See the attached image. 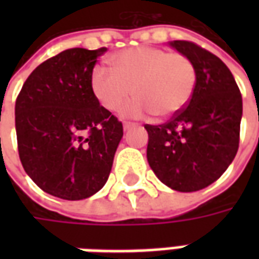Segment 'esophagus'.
I'll return each mask as SVG.
<instances>
[{
	"mask_svg": "<svg viewBox=\"0 0 259 259\" xmlns=\"http://www.w3.org/2000/svg\"><path fill=\"white\" fill-rule=\"evenodd\" d=\"M133 126H136L135 122H123V129L124 130L130 129V127H133Z\"/></svg>",
	"mask_w": 259,
	"mask_h": 259,
	"instance_id": "obj_1",
	"label": "esophagus"
}]
</instances>
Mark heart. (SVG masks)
<instances>
[{
	"instance_id": "1",
	"label": "heart",
	"mask_w": 259,
	"mask_h": 259,
	"mask_svg": "<svg viewBox=\"0 0 259 259\" xmlns=\"http://www.w3.org/2000/svg\"><path fill=\"white\" fill-rule=\"evenodd\" d=\"M112 68L97 65L91 70L90 87L108 111H119L133 94L137 98L122 109L127 116L155 113L170 118L183 111L193 97L197 70L187 55L163 48H127L111 57Z\"/></svg>"
}]
</instances>
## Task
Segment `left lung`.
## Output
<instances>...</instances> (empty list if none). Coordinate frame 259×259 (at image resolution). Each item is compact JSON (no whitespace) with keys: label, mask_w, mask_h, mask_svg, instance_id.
I'll list each match as a JSON object with an SVG mask.
<instances>
[{"label":"left lung","mask_w":259,"mask_h":259,"mask_svg":"<svg viewBox=\"0 0 259 259\" xmlns=\"http://www.w3.org/2000/svg\"><path fill=\"white\" fill-rule=\"evenodd\" d=\"M170 47L193 61L197 84L183 111L166 123L144 124L147 159L163 185L190 193L219 179L236 157L243 100L233 74L217 55L185 40L170 41Z\"/></svg>","instance_id":"8db88e82"}]
</instances>
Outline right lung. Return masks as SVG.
Returning a JSON list of instances; mask_svg holds the SVG:
<instances>
[{
	"instance_id": "right-lung-1",
	"label": "right lung",
	"mask_w": 259,
	"mask_h": 259,
	"mask_svg": "<svg viewBox=\"0 0 259 259\" xmlns=\"http://www.w3.org/2000/svg\"><path fill=\"white\" fill-rule=\"evenodd\" d=\"M105 51L65 50L38 65L16 98L20 162L42 191L62 200L101 190L123 136L122 122L90 87L91 70Z\"/></svg>"
}]
</instances>
